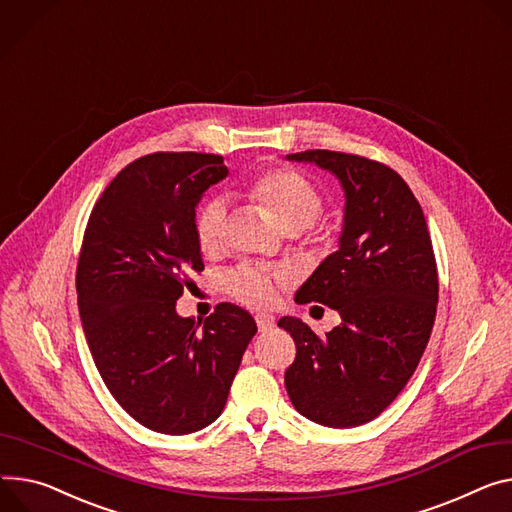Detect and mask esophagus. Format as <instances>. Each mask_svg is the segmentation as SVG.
<instances>
[{
	"mask_svg": "<svg viewBox=\"0 0 512 512\" xmlns=\"http://www.w3.org/2000/svg\"><path fill=\"white\" fill-rule=\"evenodd\" d=\"M256 324H258V330L264 334L268 330L274 328V318L270 316V313H258L256 316Z\"/></svg>",
	"mask_w": 512,
	"mask_h": 512,
	"instance_id": "34e87169",
	"label": "esophagus"
}]
</instances>
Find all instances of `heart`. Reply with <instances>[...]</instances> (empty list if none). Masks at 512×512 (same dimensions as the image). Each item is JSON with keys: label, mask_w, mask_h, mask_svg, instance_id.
Returning a JSON list of instances; mask_svg holds the SVG:
<instances>
[{"label": "heart", "mask_w": 512, "mask_h": 512, "mask_svg": "<svg viewBox=\"0 0 512 512\" xmlns=\"http://www.w3.org/2000/svg\"><path fill=\"white\" fill-rule=\"evenodd\" d=\"M244 196L262 207L270 219L283 231H301L316 221L322 213L324 199L318 186L291 168H277L258 174L244 188ZM196 242L205 254H215L225 240V205L211 201L194 221ZM289 281L287 274H272L260 266H242L227 279V291L246 305H268L277 287Z\"/></svg>", "instance_id": "heart-1"}]
</instances>
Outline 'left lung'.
I'll return each instance as SVG.
<instances>
[{
  "mask_svg": "<svg viewBox=\"0 0 512 512\" xmlns=\"http://www.w3.org/2000/svg\"><path fill=\"white\" fill-rule=\"evenodd\" d=\"M332 172L344 190L340 246L295 295L322 303L342 324L320 338L281 318L297 357L285 373L299 414L350 428L377 418L414 375L437 316L439 277L426 219L398 172L363 155L309 149L287 155Z\"/></svg>",
  "mask_w": 512,
  "mask_h": 512,
  "instance_id": "obj_1",
  "label": "left lung"
}]
</instances>
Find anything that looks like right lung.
<instances>
[{
  "label": "right lung",
  "mask_w": 512,
  "mask_h": 512,
  "mask_svg": "<svg viewBox=\"0 0 512 512\" xmlns=\"http://www.w3.org/2000/svg\"><path fill=\"white\" fill-rule=\"evenodd\" d=\"M229 170L213 153H149L96 201L77 262V307L94 363L139 424L188 435L219 418L256 334L238 305L180 318L176 301L205 268L196 205Z\"/></svg>",
  "instance_id": "add662e5"
}]
</instances>
